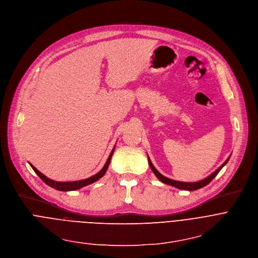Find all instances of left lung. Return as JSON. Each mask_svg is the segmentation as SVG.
Returning <instances> with one entry per match:
<instances>
[{"instance_id": "1", "label": "left lung", "mask_w": 258, "mask_h": 258, "mask_svg": "<svg viewBox=\"0 0 258 258\" xmlns=\"http://www.w3.org/2000/svg\"><path fill=\"white\" fill-rule=\"evenodd\" d=\"M228 159H230V158H227V160H226L218 169H216V170L214 171V172H213L211 175H209L208 177H206V178H204V179H202V180H200V181H197V182H183V181H177V180L170 179V178H168V177L162 175V174L159 172V171L155 168V166L153 165V163L151 162V160H150V158H149V156H148V160H149V164H150L151 169L153 170L154 174H155L163 183H166V184H169V185H172V186H174V187H177V188H179V189H184V190H196V189H199V188L206 186V185L218 174V172L222 169V167L227 163Z\"/></svg>"}]
</instances>
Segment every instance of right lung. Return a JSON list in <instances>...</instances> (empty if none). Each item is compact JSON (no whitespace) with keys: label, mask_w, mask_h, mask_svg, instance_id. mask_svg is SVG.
Masks as SVG:
<instances>
[{"label":"right lung","mask_w":258,"mask_h":258,"mask_svg":"<svg viewBox=\"0 0 258 258\" xmlns=\"http://www.w3.org/2000/svg\"><path fill=\"white\" fill-rule=\"evenodd\" d=\"M114 148H116V146H114ZM114 148L112 149L111 153H110V154H109V156H108V159H107L106 163L104 164L103 168L99 171V172H98L97 174H95V175H93V176L89 177V178H86V179H83V180H78V181H68V182H63V181H55V180H52V179L48 178V177H47V176H45L44 174H42V173L40 172V171H39V170H37V168H35L31 163H30V165H31V167L34 169L35 172L38 174V176H39V177H40V178H41V179H42L46 184H48L49 186H51V187H53V188H55V189H57V190H61V191L76 190V189L82 188V187H84V186H86V185L91 184V183H93V182L97 181L99 178H101V177L105 174L106 170H107V168H108V165H109V163H110V159H111V156H112V154H113Z\"/></svg>","instance_id":"obj_1"}]
</instances>
